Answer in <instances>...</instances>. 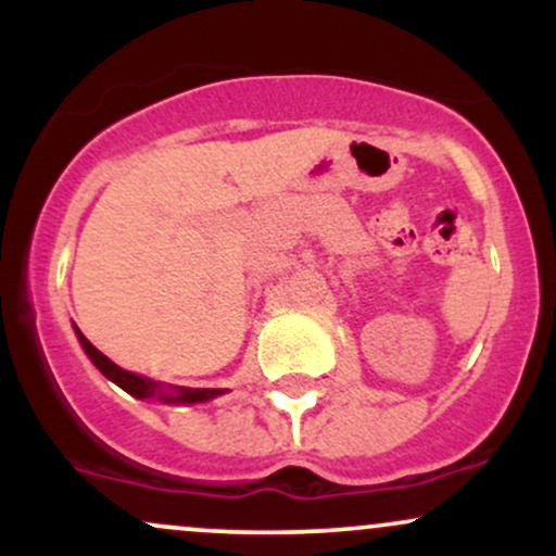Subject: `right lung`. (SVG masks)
<instances>
[{
	"mask_svg": "<svg viewBox=\"0 0 556 556\" xmlns=\"http://www.w3.org/2000/svg\"><path fill=\"white\" fill-rule=\"evenodd\" d=\"M75 331H78V329H75ZM78 340L83 344V350L88 353V358L93 361V366L99 368V371L104 374L106 379H112L114 384L123 387L127 394H132V397H138V400L159 397L164 402H203V400L216 397V394H222L219 389H169V392H167V389L159 387L156 381L143 379V376L130 374V371H125V368L114 366V363L106 358L104 353H99V350H96L93 344L80 334V331H78Z\"/></svg>",
	"mask_w": 556,
	"mask_h": 556,
	"instance_id": "right-lung-1",
	"label": "right lung"
}]
</instances>
